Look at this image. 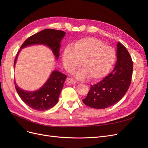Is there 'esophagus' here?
I'll list each match as a JSON object with an SVG mask.
<instances>
[{
    "instance_id": "esophagus-1",
    "label": "esophagus",
    "mask_w": 148,
    "mask_h": 148,
    "mask_svg": "<svg viewBox=\"0 0 148 148\" xmlns=\"http://www.w3.org/2000/svg\"><path fill=\"white\" fill-rule=\"evenodd\" d=\"M66 82H68L69 83H70V84H75L76 83L75 80L74 79H73V78H69L67 79Z\"/></svg>"
}]
</instances>
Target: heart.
Returning <instances> with one entry per match:
<instances>
[{
	"label": "heart",
	"mask_w": 148,
	"mask_h": 148,
	"mask_svg": "<svg viewBox=\"0 0 148 148\" xmlns=\"http://www.w3.org/2000/svg\"><path fill=\"white\" fill-rule=\"evenodd\" d=\"M113 48L106 46L100 40L93 38L79 39L74 47L66 46L63 52L62 61L65 69L71 72L81 65L83 70L77 74L79 78L86 77L99 79L109 72L115 60Z\"/></svg>",
	"instance_id": "b5f03b06"
}]
</instances>
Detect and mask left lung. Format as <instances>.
<instances>
[{"label":"left lung","mask_w":148,"mask_h":148,"mask_svg":"<svg viewBox=\"0 0 148 148\" xmlns=\"http://www.w3.org/2000/svg\"><path fill=\"white\" fill-rule=\"evenodd\" d=\"M117 60L114 70L101 82L91 85L83 102L95 109H106L120 101L127 92L132 81L133 65L128 51L117 43Z\"/></svg>","instance_id":"obj_1"}]
</instances>
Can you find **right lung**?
Segmentation results:
<instances>
[{"instance_id":"add662e5","label":"right lung","mask_w":148,"mask_h":148,"mask_svg":"<svg viewBox=\"0 0 148 148\" xmlns=\"http://www.w3.org/2000/svg\"><path fill=\"white\" fill-rule=\"evenodd\" d=\"M65 34V32L63 31L44 29L29 37L23 43L20 49L33 44H44L52 49L57 59L60 56V43ZM20 51V50L16 54L14 66ZM66 78V76L60 71H53L44 86L39 90L33 92L22 90L17 86L15 82L14 83L17 93L26 105L34 110L43 111L52 108L57 104Z\"/></svg>"}]
</instances>
